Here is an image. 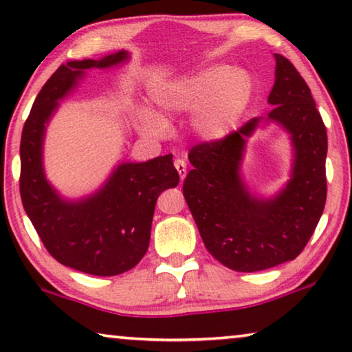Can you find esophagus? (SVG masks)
Wrapping results in <instances>:
<instances>
[{"mask_svg": "<svg viewBox=\"0 0 352 352\" xmlns=\"http://www.w3.org/2000/svg\"><path fill=\"white\" fill-rule=\"evenodd\" d=\"M174 166H175V169H177V172H178V175H180V180L183 182V178L186 177V174H188L186 162H184L183 158H177L175 162H174Z\"/></svg>", "mask_w": 352, "mask_h": 352, "instance_id": "1", "label": "esophagus"}]
</instances>
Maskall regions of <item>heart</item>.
<instances>
[{
    "mask_svg": "<svg viewBox=\"0 0 352 352\" xmlns=\"http://www.w3.org/2000/svg\"><path fill=\"white\" fill-rule=\"evenodd\" d=\"M253 96L245 71L210 67L155 88V115L141 113L140 127L148 136L166 132L169 118L192 110L190 126L205 141H220L236 129Z\"/></svg>",
    "mask_w": 352,
    "mask_h": 352,
    "instance_id": "1",
    "label": "heart"
}]
</instances>
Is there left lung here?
Wrapping results in <instances>:
<instances>
[{"label": "left lung", "mask_w": 352, "mask_h": 352, "mask_svg": "<svg viewBox=\"0 0 352 352\" xmlns=\"http://www.w3.org/2000/svg\"><path fill=\"white\" fill-rule=\"evenodd\" d=\"M276 79L269 118L292 135L295 164L287 186L273 200L250 195L239 177L253 118L220 141H204L188 153L183 195L208 252L236 272H259L294 261L307 245L326 204L327 135L311 88L290 63L275 54Z\"/></svg>", "instance_id": "8db88e82"}]
</instances>
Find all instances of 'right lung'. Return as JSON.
I'll list each match as a JSON object with an SVG mask.
<instances>
[{
    "label": "right lung",
    "instance_id": "obj_1",
    "mask_svg": "<svg viewBox=\"0 0 352 352\" xmlns=\"http://www.w3.org/2000/svg\"><path fill=\"white\" fill-rule=\"evenodd\" d=\"M127 57L119 51L102 60L62 65L35 98L21 133L20 195L40 241L60 264L96 276L121 275L146 254L158 195L180 180L172 155L124 163L98 194L68 204L46 182L41 142L57 100L76 85L83 69L107 68Z\"/></svg>",
    "mask_w": 352,
    "mask_h": 352
}]
</instances>
